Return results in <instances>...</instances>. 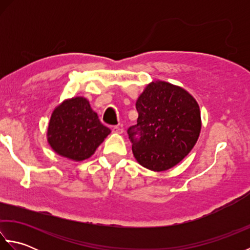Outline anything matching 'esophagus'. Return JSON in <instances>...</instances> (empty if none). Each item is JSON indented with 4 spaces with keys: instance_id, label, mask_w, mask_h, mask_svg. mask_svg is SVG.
<instances>
[{
    "instance_id": "1",
    "label": "esophagus",
    "mask_w": 250,
    "mask_h": 250,
    "mask_svg": "<svg viewBox=\"0 0 250 250\" xmlns=\"http://www.w3.org/2000/svg\"><path fill=\"white\" fill-rule=\"evenodd\" d=\"M113 132L114 133H117V134H122L124 133V129L120 128V126H113Z\"/></svg>"
}]
</instances>
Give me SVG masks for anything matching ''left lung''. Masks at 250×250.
Instances as JSON below:
<instances>
[{
  "mask_svg": "<svg viewBox=\"0 0 250 250\" xmlns=\"http://www.w3.org/2000/svg\"><path fill=\"white\" fill-rule=\"evenodd\" d=\"M135 106L139 118L128 135L137 162L157 172L176 166L200 135V107L194 98L174 84L152 82Z\"/></svg>",
  "mask_w": 250,
  "mask_h": 250,
  "instance_id": "8db88e82",
  "label": "left lung"
}]
</instances>
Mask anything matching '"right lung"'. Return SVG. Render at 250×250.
I'll return each mask as SVG.
<instances>
[{
  "label": "right lung",
  "instance_id": "add662e5",
  "mask_svg": "<svg viewBox=\"0 0 250 250\" xmlns=\"http://www.w3.org/2000/svg\"><path fill=\"white\" fill-rule=\"evenodd\" d=\"M109 133L110 130L102 125L88 101L77 97L56 107L47 136L52 149L60 156L83 161L93 155Z\"/></svg>",
  "mask_w": 250,
  "mask_h": 250
}]
</instances>
